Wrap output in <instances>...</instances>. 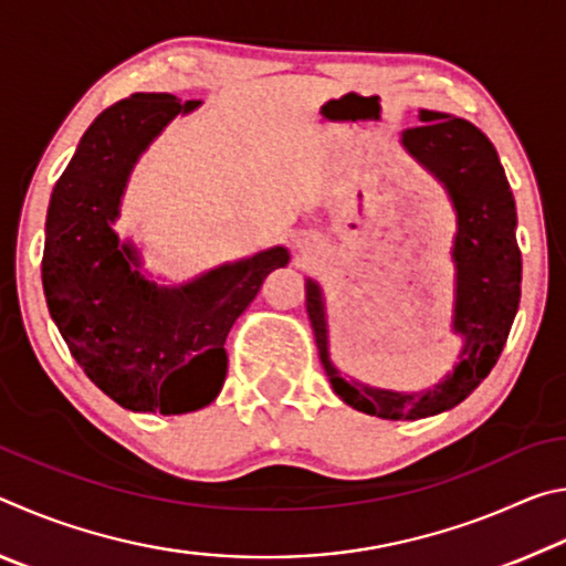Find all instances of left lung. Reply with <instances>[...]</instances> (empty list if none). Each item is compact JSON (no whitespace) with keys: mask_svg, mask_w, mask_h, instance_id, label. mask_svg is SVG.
Wrapping results in <instances>:
<instances>
[{"mask_svg":"<svg viewBox=\"0 0 566 566\" xmlns=\"http://www.w3.org/2000/svg\"><path fill=\"white\" fill-rule=\"evenodd\" d=\"M419 119V127L401 134V145L442 181L457 212L452 329L462 337V349L452 375L427 391H389L347 381L329 359L319 284L306 280V314L332 389L357 411L395 421L439 415L472 395L500 359L522 296L514 197L494 145L474 124L452 114L421 109Z\"/></svg>","mask_w":566,"mask_h":566,"instance_id":"obj_1","label":"left lung"}]
</instances>
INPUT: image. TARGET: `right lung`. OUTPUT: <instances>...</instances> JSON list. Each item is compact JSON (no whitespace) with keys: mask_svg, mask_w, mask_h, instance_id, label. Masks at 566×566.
Segmentation results:
<instances>
[{"mask_svg":"<svg viewBox=\"0 0 566 566\" xmlns=\"http://www.w3.org/2000/svg\"><path fill=\"white\" fill-rule=\"evenodd\" d=\"M175 94L137 92L104 109L56 179L46 209L42 286L72 357L104 395L132 411L185 415L214 401L224 342L284 247L222 264L179 286L139 272V252L112 224L132 167L157 134L197 109Z\"/></svg>","mask_w":566,"mask_h":566,"instance_id":"obj_1","label":"right lung"}]
</instances>
